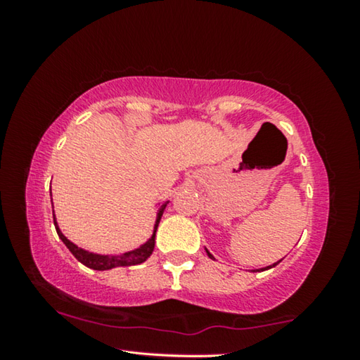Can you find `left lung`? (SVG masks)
<instances>
[{"label": "left lung", "instance_id": "left-lung-1", "mask_svg": "<svg viewBox=\"0 0 360 360\" xmlns=\"http://www.w3.org/2000/svg\"><path fill=\"white\" fill-rule=\"evenodd\" d=\"M206 254H208L211 259H214V257H212V255L210 254V251H208V249H206ZM281 260H283V259H281ZM281 260H279V262H281ZM279 262H276V264H273V265H270V266H265V268H266V270H268V268H273V266H276V265L279 264ZM265 268H262V270H265Z\"/></svg>", "mask_w": 360, "mask_h": 360}]
</instances>
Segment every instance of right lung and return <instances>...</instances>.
<instances>
[{"instance_id": "1", "label": "right lung", "mask_w": 360, "mask_h": 360, "mask_svg": "<svg viewBox=\"0 0 360 360\" xmlns=\"http://www.w3.org/2000/svg\"><path fill=\"white\" fill-rule=\"evenodd\" d=\"M167 203H163L160 208H158L157 212V221H155V227H154V233L149 238V241H146L143 246H139L135 251H130V252H125V254H120V255H100V254H94V252H89V251H84V249L77 248L75 243H71L66 236L62 233V230L58 229L57 221H56V214H53V224H56V230L60 236V240L65 243V246L70 249L71 254L75 255V257L84 264L85 266L92 268V270H111L114 266H129V265H138V264H143V262L149 257L154 251V246H155V231L158 227V222H160L162 214H163V210L167 208Z\"/></svg>"}]
</instances>
